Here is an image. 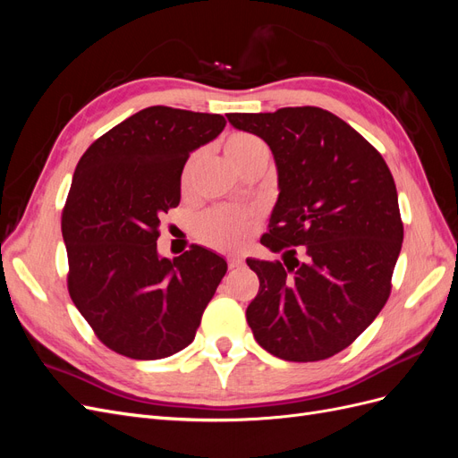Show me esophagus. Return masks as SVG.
<instances>
[{"label":"esophagus","mask_w":458,"mask_h":458,"mask_svg":"<svg viewBox=\"0 0 458 458\" xmlns=\"http://www.w3.org/2000/svg\"><path fill=\"white\" fill-rule=\"evenodd\" d=\"M227 266H229V269H237V267L242 266V259L237 258V256H233V258L227 259Z\"/></svg>","instance_id":"1"}]
</instances>
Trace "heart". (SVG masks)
Instances as JSON below:
<instances>
[{"instance_id": "1", "label": "heart", "mask_w": 458, "mask_h": 458, "mask_svg": "<svg viewBox=\"0 0 458 458\" xmlns=\"http://www.w3.org/2000/svg\"><path fill=\"white\" fill-rule=\"evenodd\" d=\"M224 152L227 160L237 168L241 174L246 170L256 168V165H263L266 168L269 160V147L266 141L259 140L254 133L246 131H234L224 141ZM202 158V152H192L187 158L182 168V177H179V183L182 189L187 191L191 187L192 175H195L199 164ZM252 214L237 210V208L229 206H217L208 210L199 219V231L200 237L217 248H239L244 244L248 233L252 227Z\"/></svg>"}]
</instances>
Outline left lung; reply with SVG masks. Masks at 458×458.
I'll use <instances>...</instances> for the list:
<instances>
[{"label": "left lung", "instance_id": "left-lung-1", "mask_svg": "<svg viewBox=\"0 0 458 458\" xmlns=\"http://www.w3.org/2000/svg\"><path fill=\"white\" fill-rule=\"evenodd\" d=\"M227 120L269 145L281 191L259 242L284 252V266L246 259L259 279L246 321L275 357L328 359L348 348L390 298L403 242L392 172L361 133L325 108L231 113ZM296 250H304L303 260Z\"/></svg>", "mask_w": 458, "mask_h": 458}]
</instances>
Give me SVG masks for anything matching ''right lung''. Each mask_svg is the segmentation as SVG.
Segmentation results:
<instances>
[{
    "label": "right lung",
    "mask_w": 458,
    "mask_h": 458,
    "mask_svg": "<svg viewBox=\"0 0 458 458\" xmlns=\"http://www.w3.org/2000/svg\"><path fill=\"white\" fill-rule=\"evenodd\" d=\"M221 114L148 106L93 141L63 208L68 293L95 336L130 359H162L195 340L227 271L192 244L160 258V217L182 199V168L224 131Z\"/></svg>",
    "instance_id": "right-lung-1"
}]
</instances>
